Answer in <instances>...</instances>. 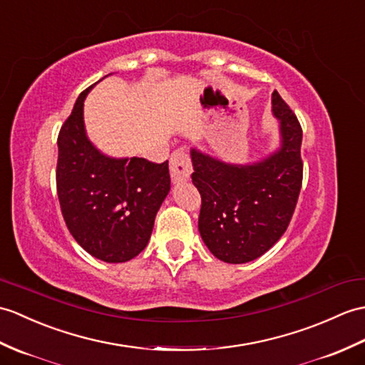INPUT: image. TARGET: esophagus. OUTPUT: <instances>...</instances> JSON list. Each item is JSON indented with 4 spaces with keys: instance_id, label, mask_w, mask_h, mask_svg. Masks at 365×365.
Returning <instances> with one entry per match:
<instances>
[{
    "instance_id": "esophagus-1",
    "label": "esophagus",
    "mask_w": 365,
    "mask_h": 365,
    "mask_svg": "<svg viewBox=\"0 0 365 365\" xmlns=\"http://www.w3.org/2000/svg\"><path fill=\"white\" fill-rule=\"evenodd\" d=\"M169 169H171V180L174 183H182L190 180L192 166L188 152L185 149H177L171 154L169 158Z\"/></svg>"
}]
</instances>
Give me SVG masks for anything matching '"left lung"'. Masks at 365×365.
I'll return each mask as SVG.
<instances>
[{
  "instance_id": "1",
  "label": "left lung",
  "mask_w": 365,
  "mask_h": 365,
  "mask_svg": "<svg viewBox=\"0 0 365 365\" xmlns=\"http://www.w3.org/2000/svg\"><path fill=\"white\" fill-rule=\"evenodd\" d=\"M279 148L252 165H232L191 149L192 183L200 192L199 232L213 255L230 264L261 257L291 222L303 179L302 127L282 96L272 93Z\"/></svg>"
}]
</instances>
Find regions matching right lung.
<instances>
[{"mask_svg":"<svg viewBox=\"0 0 365 365\" xmlns=\"http://www.w3.org/2000/svg\"><path fill=\"white\" fill-rule=\"evenodd\" d=\"M83 90L58 132L57 196L68 230L81 247L106 262H125L146 247L157 211L171 190L168 160L107 157L83 125Z\"/></svg>","mask_w":365,"mask_h":365,"instance_id":"add662e5","label":"right lung"}]
</instances>
